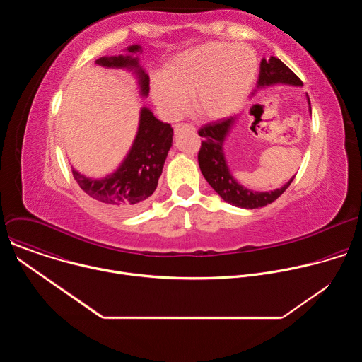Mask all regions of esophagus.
<instances>
[{
    "label": "esophagus",
    "instance_id": "1",
    "mask_svg": "<svg viewBox=\"0 0 362 362\" xmlns=\"http://www.w3.org/2000/svg\"><path fill=\"white\" fill-rule=\"evenodd\" d=\"M183 130L194 132L196 129H194V126H192V124H183V123H179V124L175 126V133H180V132H183Z\"/></svg>",
    "mask_w": 362,
    "mask_h": 362
}]
</instances>
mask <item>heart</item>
Masks as SVG:
<instances>
[{
  "instance_id": "obj_1",
  "label": "heart",
  "mask_w": 362,
  "mask_h": 362,
  "mask_svg": "<svg viewBox=\"0 0 362 362\" xmlns=\"http://www.w3.org/2000/svg\"><path fill=\"white\" fill-rule=\"evenodd\" d=\"M257 62L245 45L209 41L175 56L163 76L151 83L156 105L170 117L186 109L192 94V109L203 120H221L240 109L253 86Z\"/></svg>"
}]
</instances>
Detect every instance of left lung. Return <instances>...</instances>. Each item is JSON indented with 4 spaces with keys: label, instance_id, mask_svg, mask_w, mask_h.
I'll return each instance as SVG.
<instances>
[{
    "label": "left lung",
    "instance_id": "left-lung-1",
    "mask_svg": "<svg viewBox=\"0 0 362 362\" xmlns=\"http://www.w3.org/2000/svg\"><path fill=\"white\" fill-rule=\"evenodd\" d=\"M274 84H291V86H302V81L296 77V74L289 70L279 59L271 57L269 60L261 62V71H259V80H257V88L274 86ZM309 112H311V101L306 95ZM238 117H229L219 122H214L203 126L199 130V136L203 139L197 160L199 168L204 179L214 187V190L228 203L238 206V208L243 209H256L264 208V206L272 203L276 200L292 183L295 176L289 179L282 187L269 190V192H256L250 190L233 177L226 158L223 144L225 140L235 126Z\"/></svg>",
    "mask_w": 362,
    "mask_h": 362
}]
</instances>
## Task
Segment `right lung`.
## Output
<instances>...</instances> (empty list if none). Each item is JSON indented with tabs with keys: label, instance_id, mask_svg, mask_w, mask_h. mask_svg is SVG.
Masks as SVG:
<instances>
[{
	"label": "right lung",
	"instance_id": "obj_1",
	"mask_svg": "<svg viewBox=\"0 0 362 362\" xmlns=\"http://www.w3.org/2000/svg\"><path fill=\"white\" fill-rule=\"evenodd\" d=\"M140 53L141 47L133 44L126 48V54L100 57L95 64L132 71L137 78L140 95L147 97L150 80L139 64L136 54ZM172 143V126L154 117L147 107H141L136 137L120 166L101 179L84 176L71 168L73 176L90 197L105 204L109 211L119 215L139 212L158 187Z\"/></svg>",
	"mask_w": 362,
	"mask_h": 362
}]
</instances>
